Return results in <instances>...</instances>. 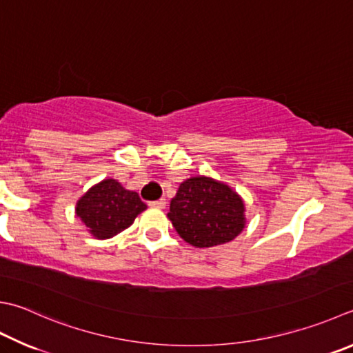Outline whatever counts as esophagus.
<instances>
[{
    "label": "esophagus",
    "mask_w": 353,
    "mask_h": 353,
    "mask_svg": "<svg viewBox=\"0 0 353 353\" xmlns=\"http://www.w3.org/2000/svg\"><path fill=\"white\" fill-rule=\"evenodd\" d=\"M165 204H168V203H165L164 198L157 199V201H150V203H149L150 208H157V209H164Z\"/></svg>",
    "instance_id": "esophagus-1"
}]
</instances>
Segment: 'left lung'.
<instances>
[{
	"label": "left lung",
	"instance_id": "left-lung-1",
	"mask_svg": "<svg viewBox=\"0 0 353 353\" xmlns=\"http://www.w3.org/2000/svg\"><path fill=\"white\" fill-rule=\"evenodd\" d=\"M244 210L241 196L228 184L209 176H192L179 184L168 216L185 243L214 248L241 234Z\"/></svg>",
	"mask_w": 353,
	"mask_h": 353
}]
</instances>
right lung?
<instances>
[{
    "instance_id": "right-lung-1",
    "label": "right lung",
    "mask_w": 353,
    "mask_h": 353,
    "mask_svg": "<svg viewBox=\"0 0 353 353\" xmlns=\"http://www.w3.org/2000/svg\"><path fill=\"white\" fill-rule=\"evenodd\" d=\"M145 209L148 205L137 192L124 189L117 179L108 178L92 185L78 199L75 212L90 235L108 239L128 229Z\"/></svg>"
}]
</instances>
